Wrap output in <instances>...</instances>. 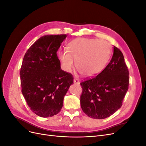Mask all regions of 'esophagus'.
I'll return each instance as SVG.
<instances>
[{
    "label": "esophagus",
    "mask_w": 146,
    "mask_h": 146,
    "mask_svg": "<svg viewBox=\"0 0 146 146\" xmlns=\"http://www.w3.org/2000/svg\"><path fill=\"white\" fill-rule=\"evenodd\" d=\"M74 83L75 84H80V81H79L78 78H74Z\"/></svg>",
    "instance_id": "1"
}]
</instances>
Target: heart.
<instances>
[{
    "label": "heart",
    "mask_w": 146,
    "mask_h": 146,
    "mask_svg": "<svg viewBox=\"0 0 146 146\" xmlns=\"http://www.w3.org/2000/svg\"><path fill=\"white\" fill-rule=\"evenodd\" d=\"M67 50L58 52L61 68L70 72L76 61L77 69L83 76L91 77L100 72L108 61L111 47L105 40L79 38L69 42Z\"/></svg>",
    "instance_id": "obj_1"
}]
</instances>
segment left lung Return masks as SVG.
Masks as SVG:
<instances>
[{
	"label": "left lung",
	"instance_id": "8db88e82",
	"mask_svg": "<svg viewBox=\"0 0 146 146\" xmlns=\"http://www.w3.org/2000/svg\"><path fill=\"white\" fill-rule=\"evenodd\" d=\"M83 111L93 119H105L121 107L129 85V72L121 51L113 47L110 62L96 77L80 83Z\"/></svg>",
	"mask_w": 146,
	"mask_h": 146
}]
</instances>
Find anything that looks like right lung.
I'll return each mask as SVG.
<instances>
[{"mask_svg": "<svg viewBox=\"0 0 146 146\" xmlns=\"http://www.w3.org/2000/svg\"><path fill=\"white\" fill-rule=\"evenodd\" d=\"M67 35L39 38L25 53L21 68L22 93L30 110L42 117L58 114L74 78L61 69L56 52Z\"/></svg>", "mask_w": 146, "mask_h": 146, "instance_id": "add662e5", "label": "right lung"}]
</instances>
